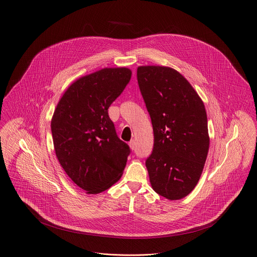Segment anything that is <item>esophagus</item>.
<instances>
[{"mask_svg":"<svg viewBox=\"0 0 257 257\" xmlns=\"http://www.w3.org/2000/svg\"><path fill=\"white\" fill-rule=\"evenodd\" d=\"M135 146H136V144H135V141H134V140L129 143V147H130L131 150H135Z\"/></svg>","mask_w":257,"mask_h":257,"instance_id":"1","label":"esophagus"}]
</instances>
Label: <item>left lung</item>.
Segmentation results:
<instances>
[{
  "label": "left lung",
  "mask_w": 257,
  "mask_h": 257,
  "mask_svg": "<svg viewBox=\"0 0 257 257\" xmlns=\"http://www.w3.org/2000/svg\"><path fill=\"white\" fill-rule=\"evenodd\" d=\"M138 81L150 113L154 148L146 161L154 191L182 199L196 186L210 138L204 104L180 72L165 66H140Z\"/></svg>",
  "instance_id": "1"
}]
</instances>
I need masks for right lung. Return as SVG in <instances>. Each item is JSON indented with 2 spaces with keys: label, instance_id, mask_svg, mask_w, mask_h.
<instances>
[{
  "label": "right lung",
  "instance_id": "obj_1",
  "mask_svg": "<svg viewBox=\"0 0 257 257\" xmlns=\"http://www.w3.org/2000/svg\"><path fill=\"white\" fill-rule=\"evenodd\" d=\"M131 75L126 67L103 68L76 79L51 118L57 158L68 177L88 194L108 189L123 175L130 149L117 138L108 107Z\"/></svg>",
  "mask_w": 257,
  "mask_h": 257
}]
</instances>
